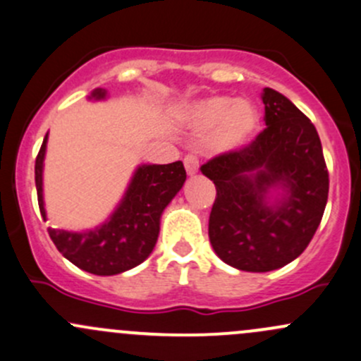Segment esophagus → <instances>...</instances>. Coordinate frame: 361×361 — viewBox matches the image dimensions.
Listing matches in <instances>:
<instances>
[{"label":"esophagus","instance_id":"1","mask_svg":"<svg viewBox=\"0 0 361 361\" xmlns=\"http://www.w3.org/2000/svg\"><path fill=\"white\" fill-rule=\"evenodd\" d=\"M185 164V169H187V173L190 174V176H193V174H197V171H199V159L195 157V155H187L183 161Z\"/></svg>","mask_w":361,"mask_h":361}]
</instances>
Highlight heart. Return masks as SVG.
<instances>
[{
  "label": "heart",
  "mask_w": 361,
  "mask_h": 361,
  "mask_svg": "<svg viewBox=\"0 0 361 361\" xmlns=\"http://www.w3.org/2000/svg\"><path fill=\"white\" fill-rule=\"evenodd\" d=\"M188 126L197 133L211 131V147L231 152L245 147L259 128V112L249 100H233L225 94L193 102L187 112Z\"/></svg>",
  "instance_id": "1"
}]
</instances>
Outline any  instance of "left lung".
<instances>
[{
    "mask_svg": "<svg viewBox=\"0 0 361 361\" xmlns=\"http://www.w3.org/2000/svg\"><path fill=\"white\" fill-rule=\"evenodd\" d=\"M261 98L267 128L249 145L200 168L216 187L212 249L230 267L256 273L279 270L308 247L329 197V171L311 121L279 91L264 88Z\"/></svg>",
    "mask_w": 361,
    "mask_h": 361,
    "instance_id": "1",
    "label": "left lung"
}]
</instances>
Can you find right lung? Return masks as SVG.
<instances>
[{
  "instance_id": "obj_1",
  "label": "right lung",
  "mask_w": 361,
  "mask_h": 361,
  "mask_svg": "<svg viewBox=\"0 0 361 361\" xmlns=\"http://www.w3.org/2000/svg\"><path fill=\"white\" fill-rule=\"evenodd\" d=\"M107 91L97 88L90 98L104 100ZM48 133L36 157L37 204L47 221L43 200V161ZM187 171L183 162L143 164L133 174L128 190L116 211L93 230L67 231L48 228L50 238L63 257L93 275H117L138 267L150 256L161 230V216L183 187Z\"/></svg>"
}]
</instances>
